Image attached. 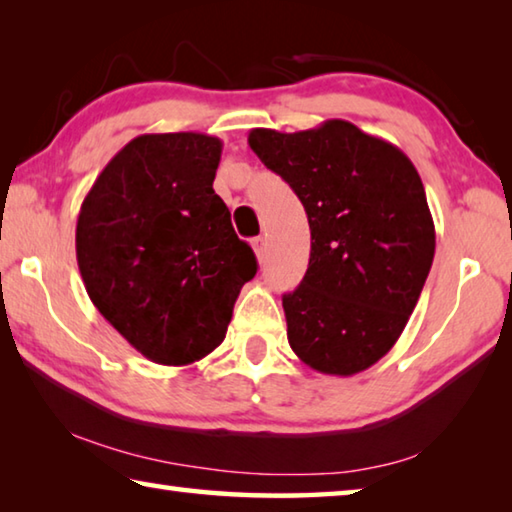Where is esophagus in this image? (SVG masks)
<instances>
[{
	"mask_svg": "<svg viewBox=\"0 0 512 512\" xmlns=\"http://www.w3.org/2000/svg\"><path fill=\"white\" fill-rule=\"evenodd\" d=\"M266 237H257V239H253V250H255V255H257V259L259 262H264V257H266Z\"/></svg>",
	"mask_w": 512,
	"mask_h": 512,
	"instance_id": "esophagus-1",
	"label": "esophagus"
}]
</instances>
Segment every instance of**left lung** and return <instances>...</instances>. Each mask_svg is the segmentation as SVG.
I'll list each match as a JSON object with an SVG mask.
<instances>
[{
	"instance_id": "8db88e82",
	"label": "left lung",
	"mask_w": 512,
	"mask_h": 512,
	"mask_svg": "<svg viewBox=\"0 0 512 512\" xmlns=\"http://www.w3.org/2000/svg\"><path fill=\"white\" fill-rule=\"evenodd\" d=\"M248 144L309 219V268L282 296L291 350L323 375H357L400 339L436 253L418 171L343 119L298 133L253 128Z\"/></svg>"
}]
</instances>
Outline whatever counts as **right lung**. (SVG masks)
Segmentation results:
<instances>
[{
    "label": "right lung",
    "instance_id": "right-lung-1",
    "mask_svg": "<svg viewBox=\"0 0 512 512\" xmlns=\"http://www.w3.org/2000/svg\"><path fill=\"white\" fill-rule=\"evenodd\" d=\"M223 142L153 133L94 180L76 221V259L101 316L146 359L187 366L219 348L257 273L212 183Z\"/></svg>",
    "mask_w": 512,
    "mask_h": 512
}]
</instances>
